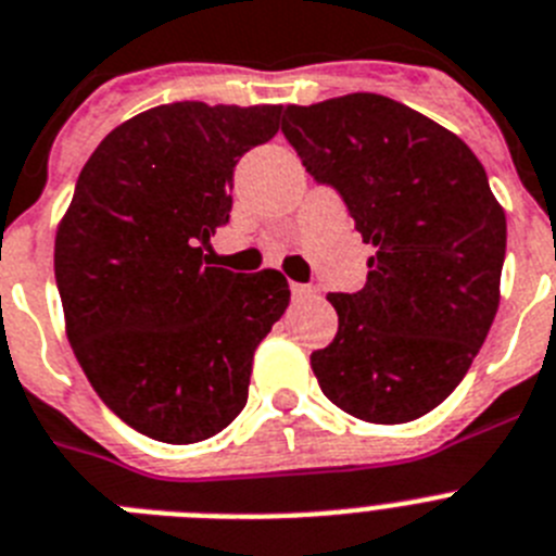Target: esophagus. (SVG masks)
Segmentation results:
<instances>
[{"label": "esophagus", "instance_id": "obj_1", "mask_svg": "<svg viewBox=\"0 0 556 556\" xmlns=\"http://www.w3.org/2000/svg\"><path fill=\"white\" fill-rule=\"evenodd\" d=\"M317 289L309 287V283H292V298L303 301V298H315Z\"/></svg>", "mask_w": 556, "mask_h": 556}]
</instances>
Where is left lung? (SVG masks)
<instances>
[{
    "mask_svg": "<svg viewBox=\"0 0 556 556\" xmlns=\"http://www.w3.org/2000/svg\"><path fill=\"white\" fill-rule=\"evenodd\" d=\"M283 135L374 247L368 283L326 295L337 334L312 351L320 391L371 425L430 414L469 371L501 303L506 213L481 160L374 92L287 106Z\"/></svg>",
    "mask_w": 556,
    "mask_h": 556,
    "instance_id": "1",
    "label": "left lung"
}]
</instances>
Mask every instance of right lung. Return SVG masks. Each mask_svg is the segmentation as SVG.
Returning a JSON list of instances; mask_svg holds the SVG:
<instances>
[{
    "label": "right lung",
    "mask_w": 556,
    "mask_h": 556,
    "mask_svg": "<svg viewBox=\"0 0 556 556\" xmlns=\"http://www.w3.org/2000/svg\"><path fill=\"white\" fill-rule=\"evenodd\" d=\"M283 106L163 103L92 151L55 230L70 345L89 386L137 433L197 444L241 407L255 349L289 306L278 269L211 267L232 168L273 140Z\"/></svg>",
    "instance_id": "right-lung-1"
}]
</instances>
